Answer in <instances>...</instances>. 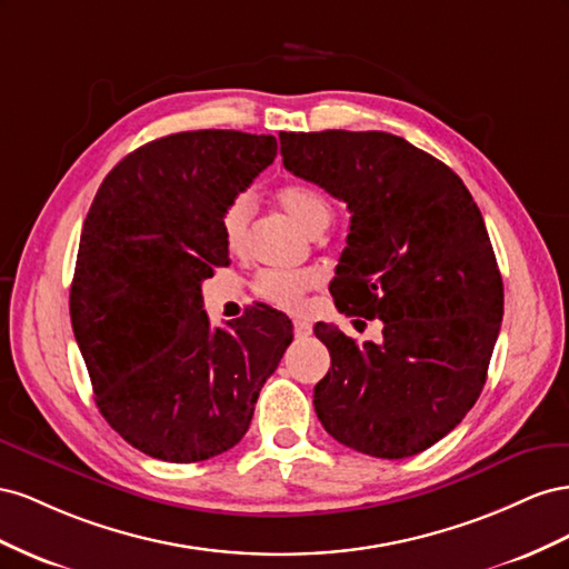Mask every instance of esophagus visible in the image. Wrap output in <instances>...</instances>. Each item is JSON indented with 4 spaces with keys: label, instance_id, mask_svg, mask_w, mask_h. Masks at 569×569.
Instances as JSON below:
<instances>
[{
    "label": "esophagus",
    "instance_id": "34e87169",
    "mask_svg": "<svg viewBox=\"0 0 569 569\" xmlns=\"http://www.w3.org/2000/svg\"><path fill=\"white\" fill-rule=\"evenodd\" d=\"M293 333H296V338H307V336L312 333V323H307L302 319H296L293 321Z\"/></svg>",
    "mask_w": 569,
    "mask_h": 569
}]
</instances>
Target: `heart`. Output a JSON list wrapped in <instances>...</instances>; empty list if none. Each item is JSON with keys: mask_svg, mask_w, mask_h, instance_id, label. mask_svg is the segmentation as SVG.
I'll return each instance as SVG.
<instances>
[{"mask_svg": "<svg viewBox=\"0 0 569 569\" xmlns=\"http://www.w3.org/2000/svg\"><path fill=\"white\" fill-rule=\"evenodd\" d=\"M279 204L283 212L300 223L307 233L323 231L333 219V202L327 192L310 183H290L279 190ZM252 221V198L248 192H240L223 207L219 229L226 248L231 252H240L248 246ZM319 276L310 269L288 271V269H262L254 276V293L281 310H298L302 305V296L315 288Z\"/></svg>", "mask_w": 569, "mask_h": 569, "instance_id": "obj_1", "label": "heart"}]
</instances>
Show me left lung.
<instances>
[{
	"mask_svg": "<svg viewBox=\"0 0 569 569\" xmlns=\"http://www.w3.org/2000/svg\"><path fill=\"white\" fill-rule=\"evenodd\" d=\"M283 167L350 209L331 281L340 312L381 319L357 346L331 323L317 417L338 443L400 460L472 410L502 321V279L483 217L443 161L383 131L279 133Z\"/></svg>",
	"mask_w": 569,
	"mask_h": 569,
	"instance_id": "obj_1",
	"label": "left lung"
}]
</instances>
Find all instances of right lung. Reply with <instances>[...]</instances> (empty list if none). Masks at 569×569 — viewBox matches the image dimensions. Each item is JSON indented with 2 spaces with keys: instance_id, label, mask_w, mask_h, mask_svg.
Instances as JSON below:
<instances>
[{
  "instance_id": "right-lung-1",
  "label": "right lung",
  "mask_w": 569,
  "mask_h": 569,
  "mask_svg": "<svg viewBox=\"0 0 569 569\" xmlns=\"http://www.w3.org/2000/svg\"><path fill=\"white\" fill-rule=\"evenodd\" d=\"M276 150L273 136L173 133L126 154L94 194L71 323L97 408L144 456L200 462L233 448L293 340L264 305L229 329L202 310V281L229 264L223 207Z\"/></svg>"
}]
</instances>
